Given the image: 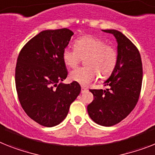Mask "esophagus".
I'll return each mask as SVG.
<instances>
[{
    "label": "esophagus",
    "mask_w": 155,
    "mask_h": 155,
    "mask_svg": "<svg viewBox=\"0 0 155 155\" xmlns=\"http://www.w3.org/2000/svg\"><path fill=\"white\" fill-rule=\"evenodd\" d=\"M87 91V89L85 87H82L81 88V93H85V92Z\"/></svg>",
    "instance_id": "obj_1"
}]
</instances>
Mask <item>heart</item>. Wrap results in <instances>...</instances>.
Here are the masks:
<instances>
[{"label":"heart","mask_w":155,"mask_h":155,"mask_svg":"<svg viewBox=\"0 0 155 155\" xmlns=\"http://www.w3.org/2000/svg\"><path fill=\"white\" fill-rule=\"evenodd\" d=\"M75 49L67 47L63 50L62 59L66 66L75 68L84 59L86 67L78 68L69 74L71 80L87 86L95 80L106 79L114 72L117 64V51L99 38L86 35L78 38L74 43Z\"/></svg>","instance_id":"1"}]
</instances>
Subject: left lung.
Masks as SVG:
<instances>
[{
    "label": "left lung",
    "mask_w": 155,
    "mask_h": 155,
    "mask_svg": "<svg viewBox=\"0 0 155 155\" xmlns=\"http://www.w3.org/2000/svg\"><path fill=\"white\" fill-rule=\"evenodd\" d=\"M112 34L117 42V64L104 86L106 90H90L93 102L87 106L90 117L96 124L115 125L132 111L140 97L143 68L137 48L117 30H102Z\"/></svg>",
    "instance_id": "obj_1"
}]
</instances>
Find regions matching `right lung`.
<instances>
[{
	"mask_svg": "<svg viewBox=\"0 0 155 155\" xmlns=\"http://www.w3.org/2000/svg\"><path fill=\"white\" fill-rule=\"evenodd\" d=\"M74 33L69 29L45 30L20 51L15 67L19 102L30 117L45 127L59 124L80 94V84H63L68 75L63 50Z\"/></svg>",
	"mask_w": 155,
	"mask_h": 155,
	"instance_id": "add662e5",
	"label": "right lung"
}]
</instances>
